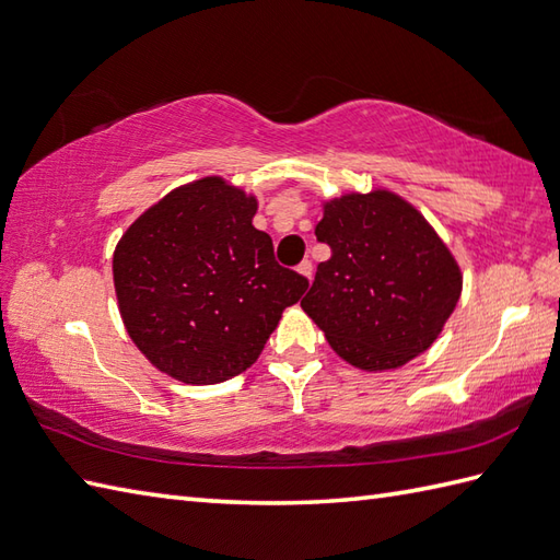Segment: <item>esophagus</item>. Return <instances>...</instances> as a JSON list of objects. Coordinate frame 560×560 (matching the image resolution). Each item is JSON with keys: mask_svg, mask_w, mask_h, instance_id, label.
<instances>
[{"mask_svg": "<svg viewBox=\"0 0 560 560\" xmlns=\"http://www.w3.org/2000/svg\"><path fill=\"white\" fill-rule=\"evenodd\" d=\"M298 275H303L307 281L312 279V262H310V259H303V262L298 265Z\"/></svg>", "mask_w": 560, "mask_h": 560, "instance_id": "34e87169", "label": "esophagus"}]
</instances>
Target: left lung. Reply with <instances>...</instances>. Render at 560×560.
<instances>
[{
    "instance_id": "obj_1",
    "label": "left lung",
    "mask_w": 560,
    "mask_h": 560,
    "mask_svg": "<svg viewBox=\"0 0 560 560\" xmlns=\"http://www.w3.org/2000/svg\"><path fill=\"white\" fill-rule=\"evenodd\" d=\"M315 236L331 257L301 305L346 362L394 370L436 341L463 277L410 202L388 190L341 195L324 205Z\"/></svg>"
}]
</instances>
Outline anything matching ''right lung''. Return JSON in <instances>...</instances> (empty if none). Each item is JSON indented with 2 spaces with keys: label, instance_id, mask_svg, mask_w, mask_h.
<instances>
[{
  "label": "right lung",
  "instance_id": "add662e5",
  "mask_svg": "<svg viewBox=\"0 0 560 560\" xmlns=\"http://www.w3.org/2000/svg\"><path fill=\"white\" fill-rule=\"evenodd\" d=\"M255 212L253 195L207 176L164 195L116 245L126 331L178 382L219 384L248 370L307 289L303 275L277 262Z\"/></svg>",
  "mask_w": 560,
  "mask_h": 560
}]
</instances>
